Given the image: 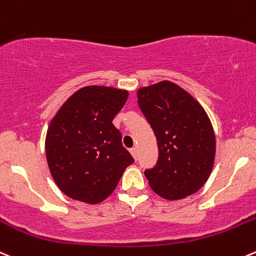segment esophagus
Here are the masks:
<instances>
[{"label": "esophagus", "instance_id": "esophagus-1", "mask_svg": "<svg viewBox=\"0 0 256 256\" xmlns=\"http://www.w3.org/2000/svg\"><path fill=\"white\" fill-rule=\"evenodd\" d=\"M130 152H131V155H132V158L136 160V158H138V150H136V148H131Z\"/></svg>", "mask_w": 256, "mask_h": 256}]
</instances>
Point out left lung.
Returning <instances> with one entry per match:
<instances>
[{
	"label": "left lung",
	"instance_id": "8db88e82",
	"mask_svg": "<svg viewBox=\"0 0 256 256\" xmlns=\"http://www.w3.org/2000/svg\"><path fill=\"white\" fill-rule=\"evenodd\" d=\"M138 102L158 148L155 168L145 170L158 196L180 200L199 191L214 168L216 140L199 101L171 81L138 90Z\"/></svg>",
	"mask_w": 256,
	"mask_h": 256
}]
</instances>
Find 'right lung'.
I'll return each instance as SVG.
<instances>
[{
  "instance_id": "1",
  "label": "right lung",
  "mask_w": 256,
  "mask_h": 256,
  "mask_svg": "<svg viewBox=\"0 0 256 256\" xmlns=\"http://www.w3.org/2000/svg\"><path fill=\"white\" fill-rule=\"evenodd\" d=\"M128 96L121 88L85 86L52 118L44 140L47 164L56 185L71 199L104 202L134 162L112 125Z\"/></svg>"
}]
</instances>
